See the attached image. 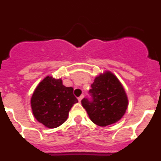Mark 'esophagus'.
<instances>
[{
  "label": "esophagus",
  "instance_id": "34e87169",
  "mask_svg": "<svg viewBox=\"0 0 161 161\" xmlns=\"http://www.w3.org/2000/svg\"><path fill=\"white\" fill-rule=\"evenodd\" d=\"M82 98H83V96L79 97H78V101H79V102H80V101L82 100Z\"/></svg>",
  "mask_w": 161,
  "mask_h": 161
}]
</instances>
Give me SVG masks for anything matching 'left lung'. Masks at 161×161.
<instances>
[{
	"label": "left lung",
	"mask_w": 161,
	"mask_h": 161,
	"mask_svg": "<svg viewBox=\"0 0 161 161\" xmlns=\"http://www.w3.org/2000/svg\"><path fill=\"white\" fill-rule=\"evenodd\" d=\"M89 94L81 100L93 123L101 126L116 123L124 115L127 108V97L118 78L107 72L97 76Z\"/></svg>",
	"instance_id": "left-lung-1"
}]
</instances>
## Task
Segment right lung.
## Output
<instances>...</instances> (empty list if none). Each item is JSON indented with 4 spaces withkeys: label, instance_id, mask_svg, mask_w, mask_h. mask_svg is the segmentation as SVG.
<instances>
[{
    "label": "right lung",
    "instance_id": "obj_1",
    "mask_svg": "<svg viewBox=\"0 0 161 161\" xmlns=\"http://www.w3.org/2000/svg\"><path fill=\"white\" fill-rule=\"evenodd\" d=\"M76 102L73 88L65 87L61 79L47 76L33 93L31 107L39 123L48 128H55L67 120L69 110Z\"/></svg>",
    "mask_w": 161,
    "mask_h": 161
}]
</instances>
